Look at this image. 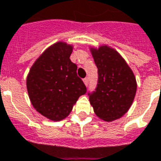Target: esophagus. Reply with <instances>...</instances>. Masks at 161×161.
<instances>
[{
    "mask_svg": "<svg viewBox=\"0 0 161 161\" xmlns=\"http://www.w3.org/2000/svg\"><path fill=\"white\" fill-rule=\"evenodd\" d=\"M84 84H85L86 86L88 85V84H89V78H88V77H85V78H84Z\"/></svg>",
    "mask_w": 161,
    "mask_h": 161,
    "instance_id": "esophagus-1",
    "label": "esophagus"
}]
</instances>
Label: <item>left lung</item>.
<instances>
[{
  "mask_svg": "<svg viewBox=\"0 0 161 161\" xmlns=\"http://www.w3.org/2000/svg\"><path fill=\"white\" fill-rule=\"evenodd\" d=\"M89 49L98 69L97 87L90 95V103L100 119L106 122L119 119L128 112L135 97L134 73L111 46H91Z\"/></svg>",
  "mask_w": 161,
  "mask_h": 161,
  "instance_id": "8db88e82",
  "label": "left lung"
}]
</instances>
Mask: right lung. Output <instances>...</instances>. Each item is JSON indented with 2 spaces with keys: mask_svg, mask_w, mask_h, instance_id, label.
<instances>
[{
  "mask_svg": "<svg viewBox=\"0 0 161 161\" xmlns=\"http://www.w3.org/2000/svg\"><path fill=\"white\" fill-rule=\"evenodd\" d=\"M73 45L60 41L48 47L31 66L26 85L30 102L41 115L52 121L64 119L86 87L70 61Z\"/></svg>",
  "mask_w": 161,
  "mask_h": 161,
  "instance_id": "add662e5",
  "label": "right lung"
}]
</instances>
